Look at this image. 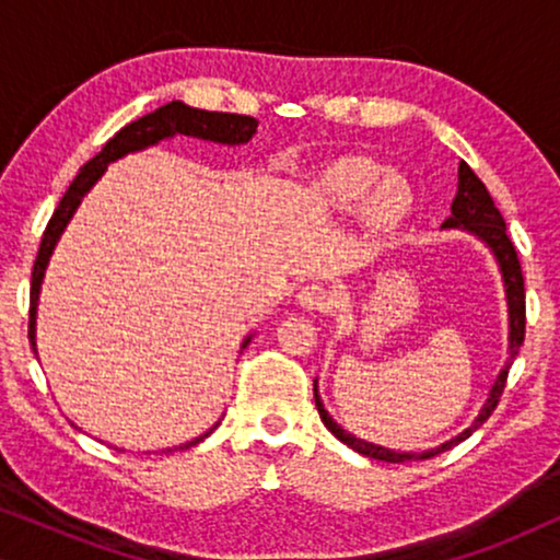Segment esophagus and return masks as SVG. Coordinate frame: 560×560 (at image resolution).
<instances>
[{
  "label": "esophagus",
  "mask_w": 560,
  "mask_h": 560,
  "mask_svg": "<svg viewBox=\"0 0 560 560\" xmlns=\"http://www.w3.org/2000/svg\"><path fill=\"white\" fill-rule=\"evenodd\" d=\"M298 303H301V308L305 311H331L334 293L326 285H320V282H311V285L301 288Z\"/></svg>",
  "instance_id": "esophagus-1"
}]
</instances>
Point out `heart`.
Returning <instances> with one entry per match:
<instances>
[{
  "mask_svg": "<svg viewBox=\"0 0 560 560\" xmlns=\"http://www.w3.org/2000/svg\"><path fill=\"white\" fill-rule=\"evenodd\" d=\"M380 175V167L366 163V160H343V163L328 167L324 175V188L339 209L351 211L366 203L372 219L387 224V221H395L405 211L408 190L393 175H387L377 184Z\"/></svg>",
  "mask_w": 560,
  "mask_h": 560,
  "instance_id": "b5f03b06",
  "label": "heart"
}]
</instances>
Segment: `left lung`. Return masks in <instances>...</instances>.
<instances>
[{"instance_id": "obj_1", "label": "left lung", "mask_w": 560, "mask_h": 560, "mask_svg": "<svg viewBox=\"0 0 560 560\" xmlns=\"http://www.w3.org/2000/svg\"><path fill=\"white\" fill-rule=\"evenodd\" d=\"M443 229H462V232L474 234L477 240H481L489 249H492L497 265H500L502 282H504V295H508V316H510L508 362H504L500 374H497L494 385H492V389H489L487 402L481 405L479 416L474 418V423L466 428L464 433H458L456 439L441 443L439 448L423 451V454H408V451H389L385 446L362 441V439H357V435L343 431V428L336 423L331 416H328V410L324 408V402H320V395H318V380H313V397H316V408H318L320 420H324V425L341 443H347L349 448H354L357 454L377 458V462H387V464L418 462V458L439 456V454H443V451H448L451 446H456V443L469 439V435L477 431V428L485 423L489 416H492L497 402H500L504 382H508L510 364H512V359L517 357V351H520V347H523V339H525V280H523V270H520V259H517L515 244L510 242L508 226H504L502 213L494 206L487 186L477 178V173H474L466 163L458 165V190H456L454 203H451V217L443 221Z\"/></svg>"}]
</instances>
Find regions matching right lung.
<instances>
[{"mask_svg": "<svg viewBox=\"0 0 560 560\" xmlns=\"http://www.w3.org/2000/svg\"><path fill=\"white\" fill-rule=\"evenodd\" d=\"M255 132H257L255 117H244V114H226V112H203V109H194V106H188L183 102H171V104L160 106V109H155V112L144 114V117L132 121V125L121 127L119 132L104 144L102 152H98L96 158H91L89 163L81 167L71 186H68L66 196L60 198L58 209L52 211L48 226H45V232H43L40 249H37V257H35L33 280H30V328H27L30 343H33L35 354H37V349H35L37 298H40L45 267H48L52 249H56V244L60 240V234H63V229L68 226V221L73 219L75 209H79L81 198L89 194L91 186H94L98 178H102L106 165L114 163V160L129 155V152H140L144 148H152V144H158L160 140H167V137H175V135L198 137V140H209L217 144H244L252 140V135ZM249 339L252 336L244 339L242 349L247 347ZM211 431H206L203 435H198V439H194V441L183 443V446H178V448L196 446V443L203 441Z\"/></svg>", "mask_w": 560, "mask_h": 560, "instance_id": "obj_1", "label": "right lung"}]
</instances>
